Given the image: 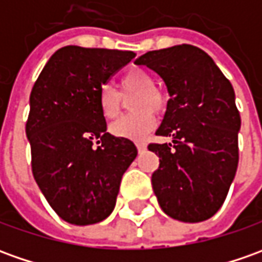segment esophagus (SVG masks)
<instances>
[{
	"label": "esophagus",
	"mask_w": 262,
	"mask_h": 262,
	"mask_svg": "<svg viewBox=\"0 0 262 262\" xmlns=\"http://www.w3.org/2000/svg\"><path fill=\"white\" fill-rule=\"evenodd\" d=\"M136 147H138L139 152H145V150H146V143H143V142H138V143H136Z\"/></svg>",
	"instance_id": "1"
}]
</instances>
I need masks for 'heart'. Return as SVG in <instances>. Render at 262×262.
Segmentation results:
<instances>
[{
    "label": "heart",
    "instance_id": "heart-1",
    "mask_svg": "<svg viewBox=\"0 0 262 262\" xmlns=\"http://www.w3.org/2000/svg\"><path fill=\"white\" fill-rule=\"evenodd\" d=\"M120 89L123 96L135 94L132 100V108L135 113L117 119L110 126V132L116 136L127 139H143L156 124L154 112L163 107L165 96L158 87L155 80L143 69H133L127 71L120 80ZM115 87L110 84L101 86L99 92V106L106 119H115L120 115L123 107V97Z\"/></svg>",
    "mask_w": 262,
    "mask_h": 262
}]
</instances>
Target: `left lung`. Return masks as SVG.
<instances>
[{
  "label": "left lung",
  "mask_w": 262,
  "mask_h": 262,
  "mask_svg": "<svg viewBox=\"0 0 262 262\" xmlns=\"http://www.w3.org/2000/svg\"><path fill=\"white\" fill-rule=\"evenodd\" d=\"M158 73L169 99L156 135L172 143H150L159 155L152 186L162 211L182 222H201L218 212L238 166L241 117L229 80L195 46L149 51L135 61Z\"/></svg>",
  "instance_id": "obj_1"
}]
</instances>
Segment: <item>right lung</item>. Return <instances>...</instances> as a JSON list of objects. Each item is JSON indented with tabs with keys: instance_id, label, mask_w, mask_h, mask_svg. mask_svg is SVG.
Returning <instances> with one entry per match:
<instances>
[{
	"instance_id": "add662e5",
	"label": "right lung",
	"mask_w": 262,
	"mask_h": 262,
	"mask_svg": "<svg viewBox=\"0 0 262 262\" xmlns=\"http://www.w3.org/2000/svg\"><path fill=\"white\" fill-rule=\"evenodd\" d=\"M133 51L67 46L50 57L30 94L26 124L35 182L56 213L92 225L113 212L135 143L107 132L99 92Z\"/></svg>"
}]
</instances>
